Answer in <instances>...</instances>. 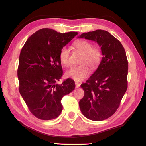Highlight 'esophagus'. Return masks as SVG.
Wrapping results in <instances>:
<instances>
[{
	"label": "esophagus",
	"instance_id": "obj_1",
	"mask_svg": "<svg viewBox=\"0 0 146 146\" xmlns=\"http://www.w3.org/2000/svg\"><path fill=\"white\" fill-rule=\"evenodd\" d=\"M75 84H76V88H79V87H80V84L79 83H78V82H76V83H75Z\"/></svg>",
	"mask_w": 146,
	"mask_h": 146
}]
</instances>
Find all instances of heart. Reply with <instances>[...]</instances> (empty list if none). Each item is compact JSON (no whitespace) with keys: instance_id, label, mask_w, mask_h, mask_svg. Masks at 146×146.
<instances>
[{"instance_id":"obj_1","label":"heart","mask_w":146,"mask_h":146,"mask_svg":"<svg viewBox=\"0 0 146 146\" xmlns=\"http://www.w3.org/2000/svg\"><path fill=\"white\" fill-rule=\"evenodd\" d=\"M74 47L82 53L80 66H73L66 73V76L79 82L86 78L90 73L91 69H95L99 65L102 59V52L100 48L96 46H92L91 42L86 40H78L74 44ZM70 51L67 47L61 48L59 54L60 62L65 67L70 64Z\"/></svg>"}]
</instances>
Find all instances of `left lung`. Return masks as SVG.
I'll list each match as a JSON object with an SVG mask.
<instances>
[{"label":"left lung","mask_w":146,"mask_h":146,"mask_svg":"<svg viewBox=\"0 0 146 146\" xmlns=\"http://www.w3.org/2000/svg\"><path fill=\"white\" fill-rule=\"evenodd\" d=\"M78 38L97 42L103 55L94 73L81 85L85 94L79 106L86 118L104 121L115 113L127 89L126 53L121 42L107 31L96 30Z\"/></svg>","instance_id":"8db88e82"}]
</instances>
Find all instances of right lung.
Returning <instances> with one entry per match:
<instances>
[{"label":"right lung","instance_id":"obj_1","mask_svg":"<svg viewBox=\"0 0 146 146\" xmlns=\"http://www.w3.org/2000/svg\"><path fill=\"white\" fill-rule=\"evenodd\" d=\"M77 34L42 29L31 35L22 48L17 69L19 91L31 113L39 119L58 117L63 109L61 99L75 89L72 79L61 85L55 83L63 75L61 48Z\"/></svg>","mask_w":146,"mask_h":146}]
</instances>
